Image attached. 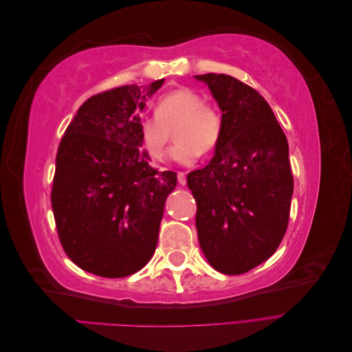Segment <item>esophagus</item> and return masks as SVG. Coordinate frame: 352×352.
<instances>
[{
    "mask_svg": "<svg viewBox=\"0 0 352 352\" xmlns=\"http://www.w3.org/2000/svg\"><path fill=\"white\" fill-rule=\"evenodd\" d=\"M177 180L180 185H186V173L185 172H179L177 173Z\"/></svg>",
    "mask_w": 352,
    "mask_h": 352,
    "instance_id": "34e87169",
    "label": "esophagus"
}]
</instances>
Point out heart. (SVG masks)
<instances>
[{
	"label": "heart",
	"instance_id": "obj_1",
	"mask_svg": "<svg viewBox=\"0 0 352 352\" xmlns=\"http://www.w3.org/2000/svg\"><path fill=\"white\" fill-rule=\"evenodd\" d=\"M223 114L217 105L207 102L201 92L177 88L162 95L155 102L154 116L140 123L141 144L153 162H163L173 140L172 157L182 164L192 163L198 155L216 150L223 135Z\"/></svg>",
	"mask_w": 352,
	"mask_h": 352
}]
</instances>
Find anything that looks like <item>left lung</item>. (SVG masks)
Returning <instances> with one entry per match:
<instances>
[{
	"label": "left lung",
	"instance_id": "obj_1",
	"mask_svg": "<svg viewBox=\"0 0 352 352\" xmlns=\"http://www.w3.org/2000/svg\"><path fill=\"white\" fill-rule=\"evenodd\" d=\"M223 113L216 154L188 175L197 201L195 225L208 263L242 274L267 260L289 223L294 176L289 146L270 105L228 74H198Z\"/></svg>",
	"mask_w": 352,
	"mask_h": 352
}]
</instances>
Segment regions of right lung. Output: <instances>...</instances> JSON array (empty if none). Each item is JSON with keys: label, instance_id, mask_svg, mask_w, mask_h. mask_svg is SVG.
<instances>
[{"label": "right lung", "instance_id": "obj_1", "mask_svg": "<svg viewBox=\"0 0 352 352\" xmlns=\"http://www.w3.org/2000/svg\"><path fill=\"white\" fill-rule=\"evenodd\" d=\"M163 82L92 95L61 138L51 206L63 250L85 272L124 278L155 251L177 175L148 163L140 148V110Z\"/></svg>", "mask_w": 352, "mask_h": 352}]
</instances>
